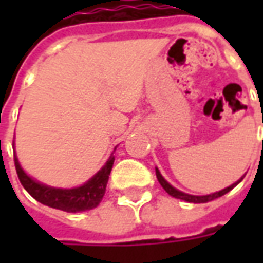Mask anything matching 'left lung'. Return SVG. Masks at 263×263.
Here are the masks:
<instances>
[{
  "label": "left lung",
  "instance_id": "left-lung-1",
  "mask_svg": "<svg viewBox=\"0 0 263 263\" xmlns=\"http://www.w3.org/2000/svg\"><path fill=\"white\" fill-rule=\"evenodd\" d=\"M155 171H156V177H158V180H159L160 186L165 189V192L169 196H172V197L175 198H180V200H184V201H187V203H207V201H211V200H214V198H218L221 197V196H224L226 193H228L230 190H232V189L237 186L238 183L241 182L243 179V175L239 180H237L235 183H232L231 186H228V187L222 189V190H220V192H215V193H211V194H205V196H194V194H187V193H183V192H180V190H177L176 187H173L171 183L166 180L165 177L160 175V172L158 167H155Z\"/></svg>",
  "mask_w": 263,
  "mask_h": 263
}]
</instances>
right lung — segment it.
<instances>
[{
	"instance_id": "1",
	"label": "right lung",
	"mask_w": 263,
	"mask_h": 263,
	"mask_svg": "<svg viewBox=\"0 0 263 263\" xmlns=\"http://www.w3.org/2000/svg\"><path fill=\"white\" fill-rule=\"evenodd\" d=\"M14 160L21 184L36 201L45 204L48 207H52V209L62 210V211H67V213H79V211L96 209L100 201L103 200L107 183H108L109 173L114 165L115 156L114 154H111L103 167L91 179H88L81 186L71 189L52 187V186L37 182L22 169L16 155H14Z\"/></svg>"
}]
</instances>
